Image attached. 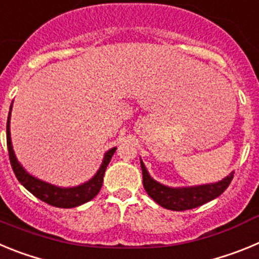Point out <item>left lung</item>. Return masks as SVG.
Returning <instances> with one entry per match:
<instances>
[{"mask_svg": "<svg viewBox=\"0 0 259 259\" xmlns=\"http://www.w3.org/2000/svg\"><path fill=\"white\" fill-rule=\"evenodd\" d=\"M140 163L141 170H143V184L146 193L149 194L158 205H161L164 209L174 210V211L194 209L214 200L228 188V185L233 179V172H231L227 178L214 184L188 187V188H170L153 180L143 162Z\"/></svg>", "mask_w": 259, "mask_h": 259, "instance_id": "left-lung-1", "label": "left lung"}]
</instances>
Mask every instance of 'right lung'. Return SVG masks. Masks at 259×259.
<instances>
[{"label":"right lung","instance_id":"right-lung-1","mask_svg":"<svg viewBox=\"0 0 259 259\" xmlns=\"http://www.w3.org/2000/svg\"><path fill=\"white\" fill-rule=\"evenodd\" d=\"M6 141H8L9 158H10L11 167H13L14 174H15V176H17V179L19 180L20 184L27 191L31 192L33 196L40 198L41 201L49 203L52 206L63 207V209H70V207L83 205V203L88 202V201H91L92 198H95L97 196V193L100 192V189L102 187V182H104V175L105 171H106L107 164H109L110 159H111V157H113L116 149V148H113V149H110L105 154L104 162H102L100 170L97 171V174L89 182L84 183L81 185H77V187H74V188H59V187L52 185L49 183L41 182V180L31 176L28 172H26V170L17 161L10 139V113H9L8 116V123H6Z\"/></svg>","mask_w":259,"mask_h":259}]
</instances>
